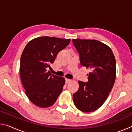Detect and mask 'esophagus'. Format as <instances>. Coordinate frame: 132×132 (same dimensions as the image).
Returning <instances> with one entry per match:
<instances>
[{"instance_id": "obj_1", "label": "esophagus", "mask_w": 132, "mask_h": 132, "mask_svg": "<svg viewBox=\"0 0 132 132\" xmlns=\"http://www.w3.org/2000/svg\"><path fill=\"white\" fill-rule=\"evenodd\" d=\"M71 81V80L66 79V83H69V82H70Z\"/></svg>"}]
</instances>
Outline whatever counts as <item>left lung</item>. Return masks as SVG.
Segmentation results:
<instances>
[{
  "label": "left lung",
  "instance_id": "obj_1",
  "mask_svg": "<svg viewBox=\"0 0 132 132\" xmlns=\"http://www.w3.org/2000/svg\"><path fill=\"white\" fill-rule=\"evenodd\" d=\"M80 56V64L90 69L88 81H79V88L73 94L75 106L84 112L99 108L106 101L116 78V61L111 49L95 39H73Z\"/></svg>",
  "mask_w": 132,
  "mask_h": 132
}]
</instances>
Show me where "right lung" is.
Segmentation results:
<instances>
[{
    "label": "right lung",
    "instance_id": "1",
    "mask_svg": "<svg viewBox=\"0 0 132 132\" xmlns=\"http://www.w3.org/2000/svg\"><path fill=\"white\" fill-rule=\"evenodd\" d=\"M70 42V39L44 36L31 40L24 48L20 75L27 96L35 105L52 106L63 90L65 79L51 74L46 68Z\"/></svg>",
    "mask_w": 132,
    "mask_h": 132
}]
</instances>
